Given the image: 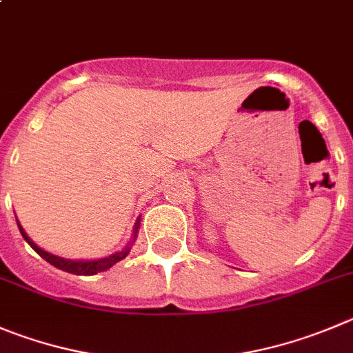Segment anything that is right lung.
<instances>
[{
    "mask_svg": "<svg viewBox=\"0 0 353 353\" xmlns=\"http://www.w3.org/2000/svg\"><path fill=\"white\" fill-rule=\"evenodd\" d=\"M139 221H141V219H137L136 226H134V236H132V242H128L127 245L121 249V251L114 252V254H111V256H106V258L88 259V261H85V259L59 258V256L50 254V252H47V251H43L41 247H38L34 242H32L31 239H29L28 233L24 232V228H22L21 223H19V219H17V226H19V230H21V233H22V236H24L26 242H28L29 245H31L32 249H34V251L38 252V254L41 256L43 259H45V261H48L50 265H54L55 268L64 270V272L72 273V275H95V273H99V272H106V270H110L111 266L117 265L118 261H121V259L127 258V254L130 252L132 243L136 242V239H137V230H139V226H141Z\"/></svg>",
    "mask_w": 353,
    "mask_h": 353,
    "instance_id": "1",
    "label": "right lung"
}]
</instances>
